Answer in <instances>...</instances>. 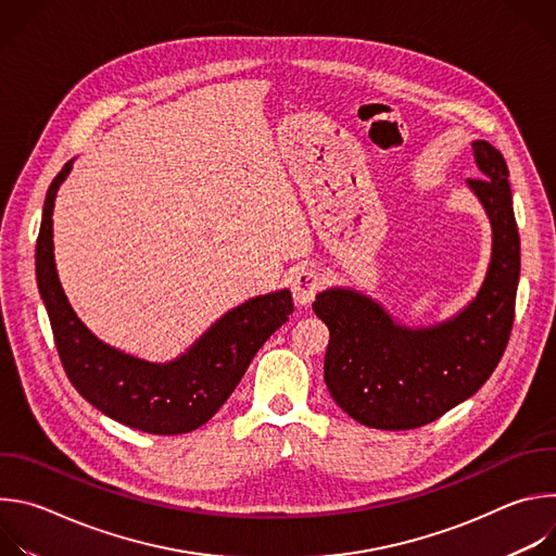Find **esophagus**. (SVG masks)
I'll use <instances>...</instances> for the list:
<instances>
[{
  "label": "esophagus",
  "mask_w": 556,
  "mask_h": 556,
  "mask_svg": "<svg viewBox=\"0 0 556 556\" xmlns=\"http://www.w3.org/2000/svg\"><path fill=\"white\" fill-rule=\"evenodd\" d=\"M292 296L299 305H307L314 294L321 290V277L309 268H296L292 275Z\"/></svg>",
  "instance_id": "34e87169"
}]
</instances>
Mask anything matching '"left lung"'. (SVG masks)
Here are the masks:
<instances>
[{
	"label": "left lung",
	"instance_id": "1",
	"mask_svg": "<svg viewBox=\"0 0 556 556\" xmlns=\"http://www.w3.org/2000/svg\"><path fill=\"white\" fill-rule=\"evenodd\" d=\"M472 155L482 178L466 185L491 219L493 253L478 296L464 309L429 328H407L350 288L324 290L312 303L330 330L326 384L365 427L403 431L438 420L491 378L508 345L521 268L508 167L486 140L472 142Z\"/></svg>",
	"mask_w": 556,
	"mask_h": 556
}]
</instances>
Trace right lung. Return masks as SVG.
<instances>
[{
  "instance_id": "1",
  "label": "right lung",
  "mask_w": 556,
  "mask_h": 556,
  "mask_svg": "<svg viewBox=\"0 0 556 556\" xmlns=\"http://www.w3.org/2000/svg\"><path fill=\"white\" fill-rule=\"evenodd\" d=\"M72 161L52 180L37 237L35 270L61 365L84 399L112 420L155 435L208 422L247 374L257 350L292 314L290 290L249 299L217 319L182 356L149 363L99 341L74 314L54 264L52 211Z\"/></svg>"
}]
</instances>
